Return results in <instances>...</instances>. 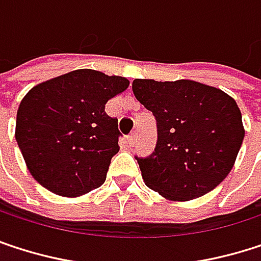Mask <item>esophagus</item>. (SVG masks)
<instances>
[{"instance_id":"esophagus-1","label":"esophagus","mask_w":261,"mask_h":261,"mask_svg":"<svg viewBox=\"0 0 261 261\" xmlns=\"http://www.w3.org/2000/svg\"><path fill=\"white\" fill-rule=\"evenodd\" d=\"M135 138H137V135H135V134H130V135L127 137V144H129L130 147L135 144Z\"/></svg>"}]
</instances>
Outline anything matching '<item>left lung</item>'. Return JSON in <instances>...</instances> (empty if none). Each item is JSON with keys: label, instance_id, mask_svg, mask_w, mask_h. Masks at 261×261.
<instances>
[{"label": "left lung", "instance_id": "1", "mask_svg": "<svg viewBox=\"0 0 261 261\" xmlns=\"http://www.w3.org/2000/svg\"><path fill=\"white\" fill-rule=\"evenodd\" d=\"M132 89L158 121L155 152L137 158L146 186L173 202L216 189L234 167L245 137L236 100L189 79H135Z\"/></svg>", "mask_w": 261, "mask_h": 261}]
</instances>
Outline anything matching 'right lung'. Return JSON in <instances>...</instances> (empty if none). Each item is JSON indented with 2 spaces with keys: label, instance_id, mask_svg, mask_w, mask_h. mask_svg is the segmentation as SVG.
<instances>
[{
  "label": "right lung",
  "instance_id": "1",
  "mask_svg": "<svg viewBox=\"0 0 261 261\" xmlns=\"http://www.w3.org/2000/svg\"><path fill=\"white\" fill-rule=\"evenodd\" d=\"M129 88L121 75L74 69L33 86L16 112L15 138L32 176L51 193L79 197L98 189L118 147L108 100Z\"/></svg>",
  "mask_w": 261,
  "mask_h": 261
}]
</instances>
